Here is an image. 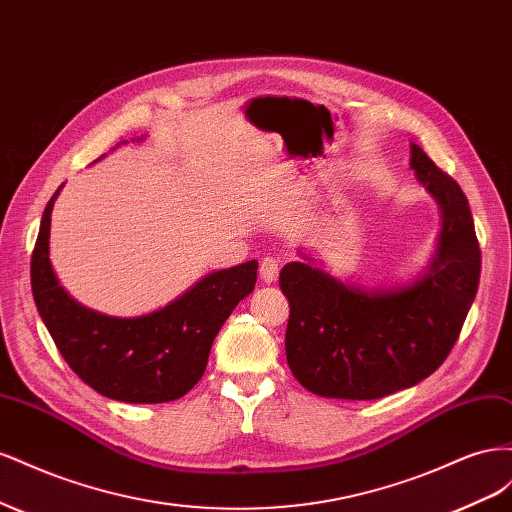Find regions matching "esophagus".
I'll list each match as a JSON object with an SVG mask.
<instances>
[{"instance_id": "obj_1", "label": "esophagus", "mask_w": 512, "mask_h": 512, "mask_svg": "<svg viewBox=\"0 0 512 512\" xmlns=\"http://www.w3.org/2000/svg\"><path fill=\"white\" fill-rule=\"evenodd\" d=\"M260 280L265 284H273L277 280V273H280V265H277L275 258H265L260 262Z\"/></svg>"}]
</instances>
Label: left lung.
I'll return each mask as SVG.
<instances>
[{
    "label": "left lung",
    "instance_id": "8db88e82",
    "mask_svg": "<svg viewBox=\"0 0 512 512\" xmlns=\"http://www.w3.org/2000/svg\"><path fill=\"white\" fill-rule=\"evenodd\" d=\"M410 168L436 200L442 228L423 273L406 284L356 286L288 262L280 288L290 303L286 359L309 393L378 399L431 376L455 346L478 290L480 250L466 194L410 143Z\"/></svg>",
    "mask_w": 512,
    "mask_h": 512
}]
</instances>
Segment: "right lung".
I'll use <instances>...</instances> for the list:
<instances>
[{
    "label": "right lung",
    "instance_id": "right-lung-1",
    "mask_svg": "<svg viewBox=\"0 0 512 512\" xmlns=\"http://www.w3.org/2000/svg\"><path fill=\"white\" fill-rule=\"evenodd\" d=\"M61 188L44 209L32 256L34 301L57 350L108 399L164 404L183 397L203 378L222 324L254 290L258 262L211 271L156 312L132 318L96 312L70 297L49 258L51 213Z\"/></svg>",
    "mask_w": 512,
    "mask_h": 512
}]
</instances>
